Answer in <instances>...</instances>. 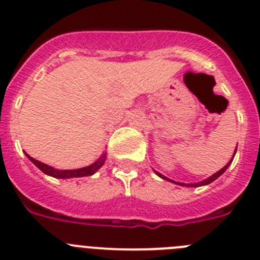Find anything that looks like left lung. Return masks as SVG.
Masks as SVG:
<instances>
[{"label":"left lung","instance_id":"1","mask_svg":"<svg viewBox=\"0 0 260 260\" xmlns=\"http://www.w3.org/2000/svg\"><path fill=\"white\" fill-rule=\"evenodd\" d=\"M236 150H237V149H236ZM235 154H236V151H235ZM233 156H235V155H233ZM232 160H233V158L231 159V162H229V163H226V166H224V167L221 168L220 171H217L216 174H214V175H212V176H210L209 179L203 180V181H201V182H197V184H182V182H176V181H172V180L167 179V177H166V176H163L162 174H159V172H156V175H158V176H160V177H162V179H165V180H168V181H172V182H175V184H179V185H182V186H202V185H207V184H210V182L215 181V180H216L217 177L220 176V175H223L224 172H225V170H226V168L229 167V165H231V163H232Z\"/></svg>","mask_w":260,"mask_h":260}]
</instances>
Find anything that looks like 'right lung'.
<instances>
[{
  "label": "right lung",
  "mask_w": 260,
  "mask_h": 260,
  "mask_svg": "<svg viewBox=\"0 0 260 260\" xmlns=\"http://www.w3.org/2000/svg\"><path fill=\"white\" fill-rule=\"evenodd\" d=\"M28 158L31 159V162L34 163L35 166L40 168V170L43 171L44 174L49 175V176H53V177H57V179H70V177H83V176H90L93 175L97 170L104 166L105 163V159L106 156L102 155L101 158L98 159L97 162H94L93 165L88 166V167H84V168H79V170H55V168L50 167V166L45 165V163H41L39 160H36L35 158L29 156L28 154H25Z\"/></svg>",
  "instance_id": "add662e5"
}]
</instances>
